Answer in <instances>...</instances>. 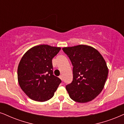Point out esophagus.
Masks as SVG:
<instances>
[{"instance_id": "esophagus-1", "label": "esophagus", "mask_w": 124, "mask_h": 124, "mask_svg": "<svg viewBox=\"0 0 124 124\" xmlns=\"http://www.w3.org/2000/svg\"><path fill=\"white\" fill-rule=\"evenodd\" d=\"M59 78H60V79H61V80H63V77H62V76H59Z\"/></svg>"}]
</instances>
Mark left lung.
Returning <instances> with one entry per match:
<instances>
[{
	"label": "left lung",
	"mask_w": 124,
	"mask_h": 124,
	"mask_svg": "<svg viewBox=\"0 0 124 124\" xmlns=\"http://www.w3.org/2000/svg\"><path fill=\"white\" fill-rule=\"evenodd\" d=\"M73 65V79L66 86L70 98L77 102L90 101L104 88L108 69L101 54L92 47L78 45L62 48Z\"/></svg>",
	"instance_id": "obj_1"
}]
</instances>
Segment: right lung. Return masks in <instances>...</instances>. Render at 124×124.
<instances>
[{"instance_id": "right-lung-1", "label": "right lung", "mask_w": 124, "mask_h": 124, "mask_svg": "<svg viewBox=\"0 0 124 124\" xmlns=\"http://www.w3.org/2000/svg\"><path fill=\"white\" fill-rule=\"evenodd\" d=\"M60 47L47 45L34 46L24 54L18 68V79L25 94L36 101L44 102L54 96L61 79L53 75L52 59Z\"/></svg>"}]
</instances>
